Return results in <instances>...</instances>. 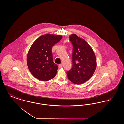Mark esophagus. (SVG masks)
<instances>
[{"label":"esophagus","instance_id":"34e87169","mask_svg":"<svg viewBox=\"0 0 124 124\" xmlns=\"http://www.w3.org/2000/svg\"><path fill=\"white\" fill-rule=\"evenodd\" d=\"M63 64H59V68H62V66H63Z\"/></svg>","mask_w":124,"mask_h":124}]
</instances>
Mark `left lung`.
Masks as SVG:
<instances>
[{
    "mask_svg": "<svg viewBox=\"0 0 124 124\" xmlns=\"http://www.w3.org/2000/svg\"><path fill=\"white\" fill-rule=\"evenodd\" d=\"M73 45L72 67L67 72L68 78L75 84L88 81L94 73L97 60L94 51L85 40L76 34L70 36Z\"/></svg>",
    "mask_w": 124,
    "mask_h": 124,
    "instance_id": "left-lung-1",
    "label": "left lung"
}]
</instances>
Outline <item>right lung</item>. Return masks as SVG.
Listing matches in <instances>:
<instances>
[{
	"mask_svg": "<svg viewBox=\"0 0 124 124\" xmlns=\"http://www.w3.org/2000/svg\"><path fill=\"white\" fill-rule=\"evenodd\" d=\"M62 36L46 34L39 37L32 44L27 56V64L33 76L46 81L57 74L58 65L54 63L52 48Z\"/></svg>",
	"mask_w": 124,
	"mask_h": 124,
	"instance_id": "obj_1",
	"label": "right lung"
}]
</instances>
